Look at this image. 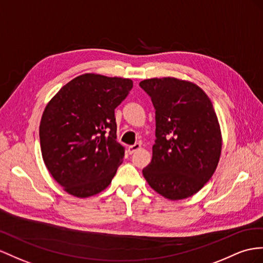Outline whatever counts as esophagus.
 I'll list each match as a JSON object with an SVG mask.
<instances>
[{
  "label": "esophagus",
  "instance_id": "34e87169",
  "mask_svg": "<svg viewBox=\"0 0 263 263\" xmlns=\"http://www.w3.org/2000/svg\"><path fill=\"white\" fill-rule=\"evenodd\" d=\"M140 149H141V143H136V144H133V145L127 146V152H129L130 154H133L134 152H137Z\"/></svg>",
  "mask_w": 263,
  "mask_h": 263
}]
</instances>
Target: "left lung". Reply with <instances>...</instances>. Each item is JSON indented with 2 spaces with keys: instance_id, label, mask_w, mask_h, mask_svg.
Here are the masks:
<instances>
[{
  "instance_id": "1",
  "label": "left lung",
  "mask_w": 263,
  "mask_h": 263,
  "mask_svg": "<svg viewBox=\"0 0 263 263\" xmlns=\"http://www.w3.org/2000/svg\"><path fill=\"white\" fill-rule=\"evenodd\" d=\"M156 109V143L142 170L152 189L169 200L192 197L211 179L221 149V129L211 100L200 86L177 78L143 80Z\"/></svg>"
}]
</instances>
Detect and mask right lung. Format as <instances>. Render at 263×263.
<instances>
[{"mask_svg": "<svg viewBox=\"0 0 263 263\" xmlns=\"http://www.w3.org/2000/svg\"><path fill=\"white\" fill-rule=\"evenodd\" d=\"M132 86L130 79L85 73L46 104L40 123L42 158L71 196L89 198L103 191L123 162L114 110Z\"/></svg>", "mask_w": 263, "mask_h": 263, "instance_id": "right-lung-1", "label": "right lung"}]
</instances>
